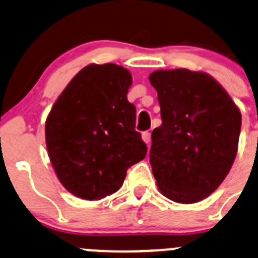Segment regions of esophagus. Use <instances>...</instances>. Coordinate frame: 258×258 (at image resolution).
<instances>
[{
  "mask_svg": "<svg viewBox=\"0 0 258 258\" xmlns=\"http://www.w3.org/2000/svg\"><path fill=\"white\" fill-rule=\"evenodd\" d=\"M142 140H144L145 144L149 145L150 141H151V135H150V132H144V134H142Z\"/></svg>",
  "mask_w": 258,
  "mask_h": 258,
  "instance_id": "esophagus-1",
  "label": "esophagus"
}]
</instances>
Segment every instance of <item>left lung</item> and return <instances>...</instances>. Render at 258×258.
Wrapping results in <instances>:
<instances>
[{"mask_svg": "<svg viewBox=\"0 0 258 258\" xmlns=\"http://www.w3.org/2000/svg\"><path fill=\"white\" fill-rule=\"evenodd\" d=\"M149 79L162 119L152 131L150 150L157 187L176 203L203 201L233 165L241 112L226 89L204 72L156 71Z\"/></svg>", "mask_w": 258, "mask_h": 258, "instance_id": "8db88e82", "label": "left lung"}]
</instances>
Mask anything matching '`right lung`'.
Masks as SVG:
<instances>
[{
	"mask_svg": "<svg viewBox=\"0 0 258 258\" xmlns=\"http://www.w3.org/2000/svg\"><path fill=\"white\" fill-rule=\"evenodd\" d=\"M131 73L117 64L84 67L55 101L45 141L61 185L78 198L99 201L123 184L127 169L147 147L135 130L136 108L127 101Z\"/></svg>",
	"mask_w": 258,
	"mask_h": 258,
	"instance_id": "1",
	"label": "right lung"
}]
</instances>
